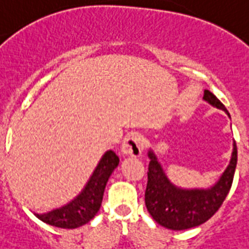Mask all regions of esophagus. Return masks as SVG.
Masks as SVG:
<instances>
[{
  "label": "esophagus",
  "instance_id": "obj_1",
  "mask_svg": "<svg viewBox=\"0 0 249 249\" xmlns=\"http://www.w3.org/2000/svg\"><path fill=\"white\" fill-rule=\"evenodd\" d=\"M121 151L124 155H129L133 157H139L142 155L143 151V142L142 137L139 134H129L125 137Z\"/></svg>",
  "mask_w": 249,
  "mask_h": 249
}]
</instances>
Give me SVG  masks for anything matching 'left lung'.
Listing matches in <instances>:
<instances>
[{
  "label": "left lung",
  "mask_w": 249,
  "mask_h": 249,
  "mask_svg": "<svg viewBox=\"0 0 249 249\" xmlns=\"http://www.w3.org/2000/svg\"><path fill=\"white\" fill-rule=\"evenodd\" d=\"M203 98L229 115L225 106L213 93L205 90ZM148 156L151 161L148 163V180L144 192L145 207L160 225L171 230H185L206 223L223 205L233 184L238 151L234 142L229 166L226 167L220 180L210 189H180L175 187L166 178L153 152L149 151Z\"/></svg>",
  "instance_id": "8db88e82"
}]
</instances>
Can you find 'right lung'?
I'll use <instances>...</instances> for the list:
<instances>
[{"label":"right lung","mask_w":249,"mask_h":249,"mask_svg":"<svg viewBox=\"0 0 249 249\" xmlns=\"http://www.w3.org/2000/svg\"><path fill=\"white\" fill-rule=\"evenodd\" d=\"M118 165L119 157L116 156V153L114 151H107L101 159L100 163L97 165L96 170L90 177L84 191L74 201L61 209L53 210L43 215H34L43 223L64 229H75L84 225L100 211L107 180Z\"/></svg>","instance_id":"right-lung-1"}]
</instances>
